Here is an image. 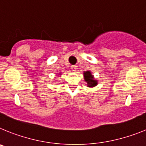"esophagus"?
<instances>
[{"instance_id":"34e87169","label":"esophagus","mask_w":146,"mask_h":146,"mask_svg":"<svg viewBox=\"0 0 146 146\" xmlns=\"http://www.w3.org/2000/svg\"><path fill=\"white\" fill-rule=\"evenodd\" d=\"M71 69H72V71H74V72H75L76 69H77V66H76L75 65H72V66H71Z\"/></svg>"}]
</instances>
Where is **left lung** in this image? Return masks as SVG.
<instances>
[{
    "label": "left lung",
    "instance_id": "obj_1",
    "mask_svg": "<svg viewBox=\"0 0 146 146\" xmlns=\"http://www.w3.org/2000/svg\"><path fill=\"white\" fill-rule=\"evenodd\" d=\"M84 75L85 81L87 82L88 87H94L97 85V80H94V76L91 74V72L90 71H87L83 73Z\"/></svg>",
    "mask_w": 146,
    "mask_h": 146
}]
</instances>
